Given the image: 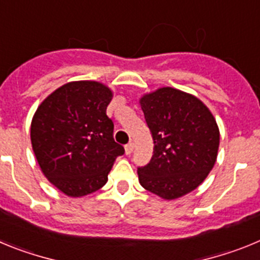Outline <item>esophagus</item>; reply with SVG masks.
<instances>
[{"label":"esophagus","instance_id":"1","mask_svg":"<svg viewBox=\"0 0 260 260\" xmlns=\"http://www.w3.org/2000/svg\"><path fill=\"white\" fill-rule=\"evenodd\" d=\"M134 147H135V144L133 143V142H130V143H128V144H126V147H125L126 155H130V153L133 152V150H134Z\"/></svg>","mask_w":260,"mask_h":260}]
</instances>
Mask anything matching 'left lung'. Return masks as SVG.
Masks as SVG:
<instances>
[{"mask_svg": "<svg viewBox=\"0 0 260 260\" xmlns=\"http://www.w3.org/2000/svg\"><path fill=\"white\" fill-rule=\"evenodd\" d=\"M153 139L151 161L138 168L139 182L160 198L177 199L206 180L219 150L212 113L198 98L162 87L141 99Z\"/></svg>", "mask_w": 260, "mask_h": 260, "instance_id": "8db88e82", "label": "left lung"}]
</instances>
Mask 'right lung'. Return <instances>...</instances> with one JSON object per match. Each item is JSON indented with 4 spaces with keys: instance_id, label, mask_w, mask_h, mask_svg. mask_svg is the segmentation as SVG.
<instances>
[{
    "instance_id": "obj_1",
    "label": "right lung",
    "mask_w": 260,
    "mask_h": 260,
    "mask_svg": "<svg viewBox=\"0 0 260 260\" xmlns=\"http://www.w3.org/2000/svg\"><path fill=\"white\" fill-rule=\"evenodd\" d=\"M112 98L99 82H70L50 93L32 118L31 143L41 172L69 197L103 187L117 156L125 153L107 116Z\"/></svg>"
}]
</instances>
